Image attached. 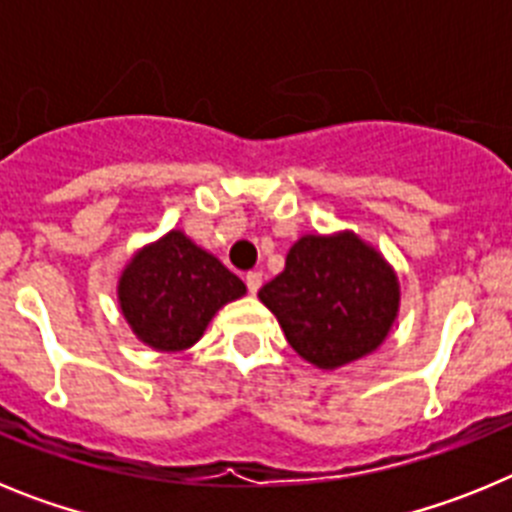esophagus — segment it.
Instances as JSON below:
<instances>
[{
	"label": "esophagus",
	"instance_id": "obj_1",
	"mask_svg": "<svg viewBox=\"0 0 512 512\" xmlns=\"http://www.w3.org/2000/svg\"><path fill=\"white\" fill-rule=\"evenodd\" d=\"M261 282H264V277H261V271H248L246 274V287L251 295H256L261 289Z\"/></svg>",
	"mask_w": 512,
	"mask_h": 512
}]
</instances>
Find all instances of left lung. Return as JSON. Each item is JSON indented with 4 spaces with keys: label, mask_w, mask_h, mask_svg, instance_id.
I'll list each match as a JSON object with an SVG mask.
<instances>
[{
    "label": "left lung",
    "mask_w": 512,
    "mask_h": 512,
    "mask_svg": "<svg viewBox=\"0 0 512 512\" xmlns=\"http://www.w3.org/2000/svg\"><path fill=\"white\" fill-rule=\"evenodd\" d=\"M259 300L302 359L338 369L382 346L397 318L400 284L382 253L346 230L302 235Z\"/></svg>",
    "instance_id": "8db88e82"
}]
</instances>
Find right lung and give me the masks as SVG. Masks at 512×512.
I'll list each match as a JSON object with an SVG mask.
<instances>
[{
    "label": "right lung",
    "instance_id": "obj_1",
    "mask_svg": "<svg viewBox=\"0 0 512 512\" xmlns=\"http://www.w3.org/2000/svg\"><path fill=\"white\" fill-rule=\"evenodd\" d=\"M243 295L246 284L182 230L140 248L117 284L122 315L156 351L194 346L215 312Z\"/></svg>",
    "mask_w": 512,
    "mask_h": 512
}]
</instances>
